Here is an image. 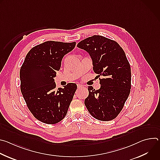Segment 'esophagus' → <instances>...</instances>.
<instances>
[{"mask_svg":"<svg viewBox=\"0 0 160 160\" xmlns=\"http://www.w3.org/2000/svg\"><path fill=\"white\" fill-rule=\"evenodd\" d=\"M83 85H80V84H77V88H78V89L81 88H83Z\"/></svg>","mask_w":160,"mask_h":160,"instance_id":"34e87169","label":"esophagus"}]
</instances>
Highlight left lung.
Here are the masks:
<instances>
[{"label": "left lung", "mask_w": 160, "mask_h": 160, "mask_svg": "<svg viewBox=\"0 0 160 160\" xmlns=\"http://www.w3.org/2000/svg\"><path fill=\"white\" fill-rule=\"evenodd\" d=\"M77 47L87 51L93 70L99 78L101 88L88 87L85 105L94 118L110 121L119 115L131 88V68L125 53L115 40L94 35L80 41Z\"/></svg>", "instance_id": "8db88e82"}]
</instances>
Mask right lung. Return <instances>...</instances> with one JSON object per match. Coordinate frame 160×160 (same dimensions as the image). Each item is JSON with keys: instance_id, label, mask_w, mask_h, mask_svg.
<instances>
[{"instance_id": "obj_1", "label": "right lung", "mask_w": 160, "mask_h": 160, "mask_svg": "<svg viewBox=\"0 0 160 160\" xmlns=\"http://www.w3.org/2000/svg\"><path fill=\"white\" fill-rule=\"evenodd\" d=\"M75 45V42H45L30 49L20 68L22 95L34 117L44 123L61 122L73 99L77 85L68 83L64 88H56L53 78L63 56Z\"/></svg>"}]
</instances>
